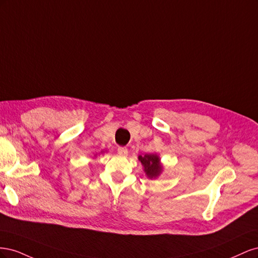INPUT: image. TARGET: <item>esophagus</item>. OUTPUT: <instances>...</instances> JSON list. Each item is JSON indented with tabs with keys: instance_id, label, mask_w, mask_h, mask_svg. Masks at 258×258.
Here are the masks:
<instances>
[{
	"instance_id": "obj_1",
	"label": "esophagus",
	"mask_w": 258,
	"mask_h": 258,
	"mask_svg": "<svg viewBox=\"0 0 258 258\" xmlns=\"http://www.w3.org/2000/svg\"><path fill=\"white\" fill-rule=\"evenodd\" d=\"M117 152H118V154L121 156H126L128 154V148L126 146H119L117 148Z\"/></svg>"
}]
</instances>
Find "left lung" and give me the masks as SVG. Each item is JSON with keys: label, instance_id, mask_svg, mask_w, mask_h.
Wrapping results in <instances>:
<instances>
[{"label": "left lung", "instance_id": "left-lung-1", "mask_svg": "<svg viewBox=\"0 0 258 258\" xmlns=\"http://www.w3.org/2000/svg\"><path fill=\"white\" fill-rule=\"evenodd\" d=\"M139 160L144 166V171L148 177H156L161 172L159 165V157L157 155H144L139 156Z\"/></svg>", "mask_w": 258, "mask_h": 258}]
</instances>
